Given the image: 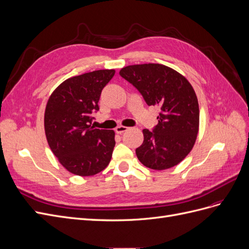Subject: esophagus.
<instances>
[{
	"mask_svg": "<svg viewBox=\"0 0 249 249\" xmlns=\"http://www.w3.org/2000/svg\"><path fill=\"white\" fill-rule=\"evenodd\" d=\"M127 130H129V127H126V126H123V125H119V126H117L116 129H115V132H116L117 134H123V133L126 132Z\"/></svg>",
	"mask_w": 249,
	"mask_h": 249,
	"instance_id": "34e87169",
	"label": "esophagus"
}]
</instances>
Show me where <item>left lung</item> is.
<instances>
[{"mask_svg": "<svg viewBox=\"0 0 249 249\" xmlns=\"http://www.w3.org/2000/svg\"><path fill=\"white\" fill-rule=\"evenodd\" d=\"M119 74L136 87L148 106H159L158 124L143 130L136 155L144 166L163 170L176 166L191 152L197 137L199 108L193 87L182 74L157 63L129 65Z\"/></svg>", "mask_w": 249, "mask_h": 249, "instance_id": "left-lung-1", "label": "left lung"}]
</instances>
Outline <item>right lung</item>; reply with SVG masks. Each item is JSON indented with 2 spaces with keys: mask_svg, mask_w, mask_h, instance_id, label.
I'll list each match as a JSON object with an SVG mask.
<instances>
[{
  "mask_svg": "<svg viewBox=\"0 0 249 249\" xmlns=\"http://www.w3.org/2000/svg\"><path fill=\"white\" fill-rule=\"evenodd\" d=\"M114 70H101L61 83L48 101L44 130L49 145L62 166L73 175L94 176L108 166L115 146L114 131L94 129L102 90Z\"/></svg>",
  "mask_w": 249,
  "mask_h": 249,
  "instance_id": "obj_1",
  "label": "right lung"
}]
</instances>
